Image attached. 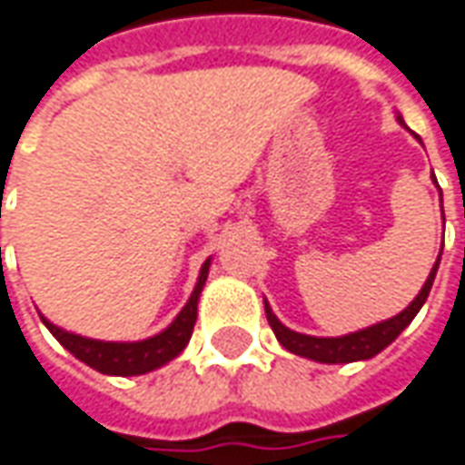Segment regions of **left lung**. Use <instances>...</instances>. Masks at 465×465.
<instances>
[{"label": "left lung", "instance_id": "left-lung-1", "mask_svg": "<svg viewBox=\"0 0 465 465\" xmlns=\"http://www.w3.org/2000/svg\"><path fill=\"white\" fill-rule=\"evenodd\" d=\"M396 121L404 125L401 115H396ZM420 138V136H417ZM442 203V198H440ZM442 254V252H440ZM438 264H440V257L435 267L430 270L427 281H424L422 291L417 293V298L409 303L407 309L401 313H396L386 322H378L373 327L358 329V331H350V334H342V337H313V334H301V331H293L282 324L281 319L272 313L270 303L264 301V313H267V322L275 331L278 342L293 352V355H301V358H309L313 362H327V365H337V362H355V361H371L376 358L381 350H386L389 344L404 331V329L411 324V319L417 316V312L424 306V301L430 296V288L435 282V275H438Z\"/></svg>", "mask_w": 465, "mask_h": 465}]
</instances>
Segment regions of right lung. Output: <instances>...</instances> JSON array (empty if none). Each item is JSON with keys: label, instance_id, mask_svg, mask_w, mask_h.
<instances>
[{"label": "right lung", "instance_id": "obj_1", "mask_svg": "<svg viewBox=\"0 0 465 465\" xmlns=\"http://www.w3.org/2000/svg\"><path fill=\"white\" fill-rule=\"evenodd\" d=\"M208 267H211V257L203 262L198 282L183 306V312L174 316V322L167 329H162L149 340L104 342V340H92V337L66 331V329L56 327L54 322H48L45 316L41 319L58 342L64 344L76 361H82L89 368L100 371L104 376H143V373H152L156 368L167 365L169 361H174L190 342V334H193L195 319H198V301H201L203 285L208 281Z\"/></svg>", "mask_w": 465, "mask_h": 465}]
</instances>
